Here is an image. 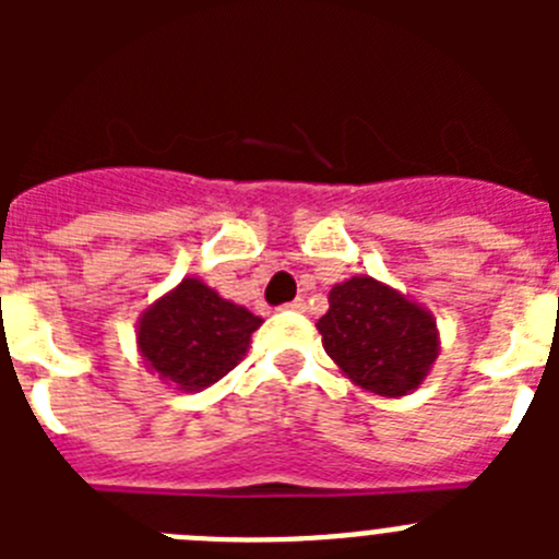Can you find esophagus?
I'll use <instances>...</instances> for the list:
<instances>
[{
    "label": "esophagus",
    "mask_w": 559,
    "mask_h": 559,
    "mask_svg": "<svg viewBox=\"0 0 559 559\" xmlns=\"http://www.w3.org/2000/svg\"><path fill=\"white\" fill-rule=\"evenodd\" d=\"M285 310H296V313H302L305 310V299H294V302H288V305H283Z\"/></svg>",
    "instance_id": "esophagus-1"
}]
</instances>
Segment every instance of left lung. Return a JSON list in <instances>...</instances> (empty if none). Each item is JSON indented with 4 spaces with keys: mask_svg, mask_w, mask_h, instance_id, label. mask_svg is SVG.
Segmentation results:
<instances>
[{
    "mask_svg": "<svg viewBox=\"0 0 559 559\" xmlns=\"http://www.w3.org/2000/svg\"><path fill=\"white\" fill-rule=\"evenodd\" d=\"M328 302L316 330L324 353L355 386L380 397H406L419 389L439 355L431 310L369 274L333 285Z\"/></svg>",
    "mask_w": 559,
    "mask_h": 559,
    "instance_id": "1",
    "label": "left lung"
}]
</instances>
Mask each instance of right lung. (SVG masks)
<instances>
[{
  "mask_svg": "<svg viewBox=\"0 0 559 559\" xmlns=\"http://www.w3.org/2000/svg\"><path fill=\"white\" fill-rule=\"evenodd\" d=\"M260 316L185 276L136 322V347L151 372L179 392H201L243 360Z\"/></svg>",
  "mask_w": 559,
  "mask_h": 559,
  "instance_id": "1",
  "label": "right lung"
}]
</instances>
